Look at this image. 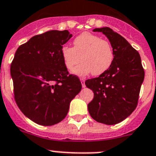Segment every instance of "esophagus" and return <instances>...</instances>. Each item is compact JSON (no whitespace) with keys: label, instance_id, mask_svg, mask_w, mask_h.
<instances>
[{"label":"esophagus","instance_id":"obj_1","mask_svg":"<svg viewBox=\"0 0 156 156\" xmlns=\"http://www.w3.org/2000/svg\"><path fill=\"white\" fill-rule=\"evenodd\" d=\"M80 81H81V83H82V87L84 88V87H86V85H85V80H84L83 78H81Z\"/></svg>","mask_w":156,"mask_h":156}]
</instances>
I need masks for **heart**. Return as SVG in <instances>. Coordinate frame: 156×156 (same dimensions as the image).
I'll return each instance as SVG.
<instances>
[{
	"label": "heart",
	"mask_w": 156,
	"mask_h": 156,
	"mask_svg": "<svg viewBox=\"0 0 156 156\" xmlns=\"http://www.w3.org/2000/svg\"><path fill=\"white\" fill-rule=\"evenodd\" d=\"M73 47L64 46L61 49V56L64 66L71 70L80 63L73 73L79 76H86L93 73L99 76L109 69L114 60L112 44L98 35L84 32L74 39Z\"/></svg>",
	"instance_id": "obj_1"
}]
</instances>
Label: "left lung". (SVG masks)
Returning <instances> with one entry per match:
<instances>
[{"label": "left lung", "instance_id": "8db88e82", "mask_svg": "<svg viewBox=\"0 0 156 156\" xmlns=\"http://www.w3.org/2000/svg\"><path fill=\"white\" fill-rule=\"evenodd\" d=\"M93 31L102 32L109 39L114 60L104 73L85 82L94 93L88 110L98 122L115 125L131 115L137 106L145 72L139 53L123 37L109 27Z\"/></svg>", "mask_w": 156, "mask_h": 156}]
</instances>
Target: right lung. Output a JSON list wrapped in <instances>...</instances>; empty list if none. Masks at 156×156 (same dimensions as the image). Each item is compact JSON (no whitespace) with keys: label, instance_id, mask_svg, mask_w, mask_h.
<instances>
[{"label":"right lung","instance_id":"1","mask_svg":"<svg viewBox=\"0 0 156 156\" xmlns=\"http://www.w3.org/2000/svg\"><path fill=\"white\" fill-rule=\"evenodd\" d=\"M71 37L66 30L36 35L18 47L10 65L16 103L39 125L61 122L82 89L79 78L69 74L61 56L63 45Z\"/></svg>","mask_w":156,"mask_h":156}]
</instances>
